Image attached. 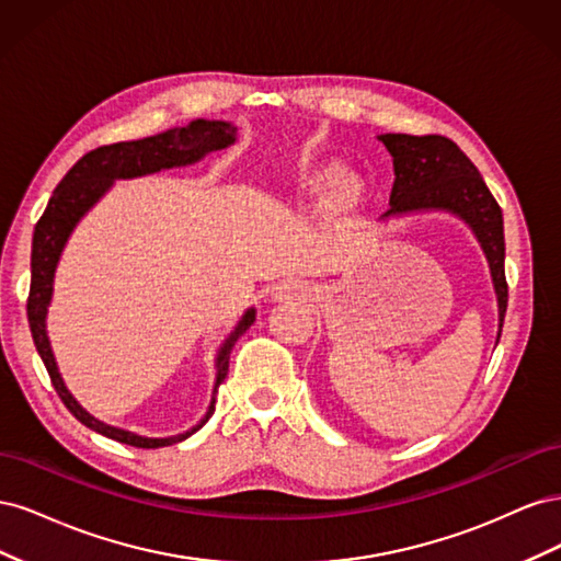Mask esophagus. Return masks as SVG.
Wrapping results in <instances>:
<instances>
[{
	"label": "esophagus",
	"mask_w": 561,
	"mask_h": 561,
	"mask_svg": "<svg viewBox=\"0 0 561 561\" xmlns=\"http://www.w3.org/2000/svg\"><path fill=\"white\" fill-rule=\"evenodd\" d=\"M299 293V285H280V287H276V293H274V297L276 299H283V297H290V295H297Z\"/></svg>",
	"instance_id": "obj_1"
}]
</instances>
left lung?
<instances>
[{
	"mask_svg": "<svg viewBox=\"0 0 561 561\" xmlns=\"http://www.w3.org/2000/svg\"><path fill=\"white\" fill-rule=\"evenodd\" d=\"M379 140L393 157L396 182L386 215L443 208L463 217L478 236L499 295V318L507 309L503 213L474 163L445 135L386 133ZM499 330V336H501Z\"/></svg>",
	"mask_w": 561,
	"mask_h": 561,
	"instance_id": "1",
	"label": "left lung"
}]
</instances>
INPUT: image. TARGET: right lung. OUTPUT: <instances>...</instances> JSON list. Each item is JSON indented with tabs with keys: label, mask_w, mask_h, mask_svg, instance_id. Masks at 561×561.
<instances>
[{
	"label": "right lung",
	"mask_w": 561,
	"mask_h": 561,
	"mask_svg": "<svg viewBox=\"0 0 561 561\" xmlns=\"http://www.w3.org/2000/svg\"><path fill=\"white\" fill-rule=\"evenodd\" d=\"M233 138H236V128L231 124L203 122V118H198V122H192L186 128L165 130L161 135H154V138L95 147L89 151V154H83L70 171H67V175L54 190V196L48 198V206L35 227V236H32V257H30L32 278H30V295H27V322H30L32 339H35V346L42 355L50 383H54L56 393L67 410H70L83 426L105 437H112L116 443L140 447V449H157V447L175 445L180 439L196 433L203 423L215 414L217 388L225 381L229 371V355H231L233 342L239 339V334H243L252 325L254 311L250 309L243 316L239 328L233 330V334L225 342L222 351H219L213 402L208 407V414L203 416V421L196 428L186 431L178 437L149 439V437H140V435L105 426L103 421H98L89 412H83L79 402L70 396V390L65 388L58 375L54 353H50V346H48L44 320H46V307L50 301V293H54V271L62 252V245L67 241V236H70V231L75 229V225L79 222V217L110 190L112 180L138 178L147 173H157L161 168L194 163L203 154H208V151L225 149L227 145L233 142Z\"/></svg>",
	"instance_id": "add662e5"
}]
</instances>
